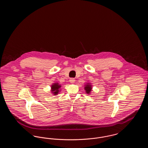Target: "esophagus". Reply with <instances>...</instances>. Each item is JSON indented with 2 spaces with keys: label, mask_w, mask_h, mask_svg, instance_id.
Instances as JSON below:
<instances>
[{
  "label": "esophagus",
  "mask_w": 148,
  "mask_h": 148,
  "mask_svg": "<svg viewBox=\"0 0 148 148\" xmlns=\"http://www.w3.org/2000/svg\"><path fill=\"white\" fill-rule=\"evenodd\" d=\"M75 79H74V78H71V79H69V82H71V84L74 83H75Z\"/></svg>",
  "instance_id": "1"
}]
</instances>
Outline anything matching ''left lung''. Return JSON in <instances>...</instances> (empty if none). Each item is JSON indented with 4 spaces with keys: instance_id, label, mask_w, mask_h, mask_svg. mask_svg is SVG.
<instances>
[{
    "instance_id": "8db88e82",
    "label": "left lung",
    "mask_w": 148,
    "mask_h": 148,
    "mask_svg": "<svg viewBox=\"0 0 148 148\" xmlns=\"http://www.w3.org/2000/svg\"><path fill=\"white\" fill-rule=\"evenodd\" d=\"M92 84L90 83H86V84H85L84 85V89L85 90V92L88 94H90L91 92L92 91Z\"/></svg>"
}]
</instances>
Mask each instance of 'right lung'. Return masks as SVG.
<instances>
[{"instance_id":"obj_1","label":"right lung","mask_w":148,"mask_h":148,"mask_svg":"<svg viewBox=\"0 0 148 148\" xmlns=\"http://www.w3.org/2000/svg\"><path fill=\"white\" fill-rule=\"evenodd\" d=\"M61 86H62V85L59 84L57 82L51 84V90H50V92H51V94H53V95H57L59 93V92L61 91V89H60Z\"/></svg>"}]
</instances>
